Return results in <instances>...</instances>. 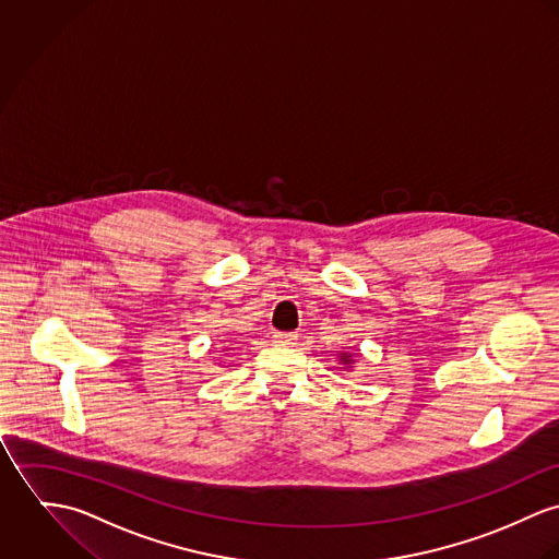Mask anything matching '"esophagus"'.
Segmentation results:
<instances>
[{"instance_id": "1", "label": "esophagus", "mask_w": 559, "mask_h": 559, "mask_svg": "<svg viewBox=\"0 0 559 559\" xmlns=\"http://www.w3.org/2000/svg\"><path fill=\"white\" fill-rule=\"evenodd\" d=\"M272 338L278 345H296V341H298V336L294 332H274Z\"/></svg>"}]
</instances>
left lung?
Masks as SVG:
<instances>
[{
	"label": "left lung",
	"instance_id": "1",
	"mask_svg": "<svg viewBox=\"0 0 559 559\" xmlns=\"http://www.w3.org/2000/svg\"><path fill=\"white\" fill-rule=\"evenodd\" d=\"M338 362H343V367L352 369V365H354V354H349V352H341V354H338Z\"/></svg>",
	"mask_w": 559,
	"mask_h": 559
}]
</instances>
